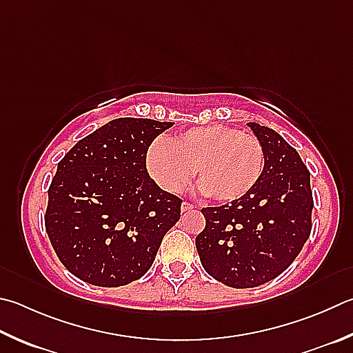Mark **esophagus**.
<instances>
[{
    "label": "esophagus",
    "mask_w": 353,
    "mask_h": 353,
    "mask_svg": "<svg viewBox=\"0 0 353 353\" xmlns=\"http://www.w3.org/2000/svg\"><path fill=\"white\" fill-rule=\"evenodd\" d=\"M194 208V205L193 203H188V202H182V207H181V210L183 211H190V210H193Z\"/></svg>",
    "instance_id": "34e87169"
}]
</instances>
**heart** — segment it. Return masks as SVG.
<instances>
[{"mask_svg": "<svg viewBox=\"0 0 353 353\" xmlns=\"http://www.w3.org/2000/svg\"><path fill=\"white\" fill-rule=\"evenodd\" d=\"M145 165L160 188L181 193L194 176L199 191L217 202H233L259 182L264 148L252 134L225 125L191 128L148 146Z\"/></svg>", "mask_w": 353, "mask_h": 353, "instance_id": "1", "label": "heart"}]
</instances>
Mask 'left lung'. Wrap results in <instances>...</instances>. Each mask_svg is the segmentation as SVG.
<instances>
[{
  "label": "left lung",
  "instance_id": "obj_1",
  "mask_svg": "<svg viewBox=\"0 0 353 353\" xmlns=\"http://www.w3.org/2000/svg\"><path fill=\"white\" fill-rule=\"evenodd\" d=\"M247 125L265 154L259 182L238 201L202 208L207 222L196 238L205 272L233 288L258 287L279 276L312 230L309 170L276 131L254 121Z\"/></svg>",
  "mask_w": 353,
  "mask_h": 353
}]
</instances>
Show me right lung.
I'll return each mask as SVG.
<instances>
[{
    "instance_id": "1",
    "label": "right lung",
    "mask_w": 353,
    "mask_h": 353,
    "mask_svg": "<svg viewBox=\"0 0 353 353\" xmlns=\"http://www.w3.org/2000/svg\"><path fill=\"white\" fill-rule=\"evenodd\" d=\"M172 121H108L63 157L49 187L46 232L68 270L88 284L120 287L142 278L182 201L152 181L148 146Z\"/></svg>"
}]
</instances>
